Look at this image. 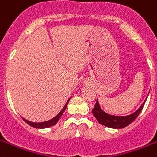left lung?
<instances>
[{
  "label": "left lung",
  "instance_id": "1",
  "mask_svg": "<svg viewBox=\"0 0 157 157\" xmlns=\"http://www.w3.org/2000/svg\"><path fill=\"white\" fill-rule=\"evenodd\" d=\"M145 102L146 100L144 101V103L140 106L139 109L134 113H132L129 116L120 117V116H112V115L107 114V112L103 111L100 107V105L98 103V99H97L96 104L92 110V112L99 124L108 127V128H112V129H122V128L128 126L136 119L137 117L143 110Z\"/></svg>",
  "mask_w": 157,
  "mask_h": 157
}]
</instances>
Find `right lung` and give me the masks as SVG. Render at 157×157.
Segmentation results:
<instances>
[{"mask_svg":"<svg viewBox=\"0 0 157 157\" xmlns=\"http://www.w3.org/2000/svg\"><path fill=\"white\" fill-rule=\"evenodd\" d=\"M70 99H71V98H68V100L67 101L66 104H65V106L63 107V108L61 110V112H59V114L57 115L56 117H54V118L49 120V121H47L36 123V122L29 121H28V120H26V119H24V118H23V121H25L27 124H28L29 125H31V126L34 127V128H36V129H45V128H49V127L54 126V124H56L57 122L59 121V118L62 117V115L63 114L64 111L66 110V107H67V103H68V102Z\"/></svg>","mask_w":157,"mask_h":157,"instance_id":"obj_1","label":"right lung"}]
</instances>
